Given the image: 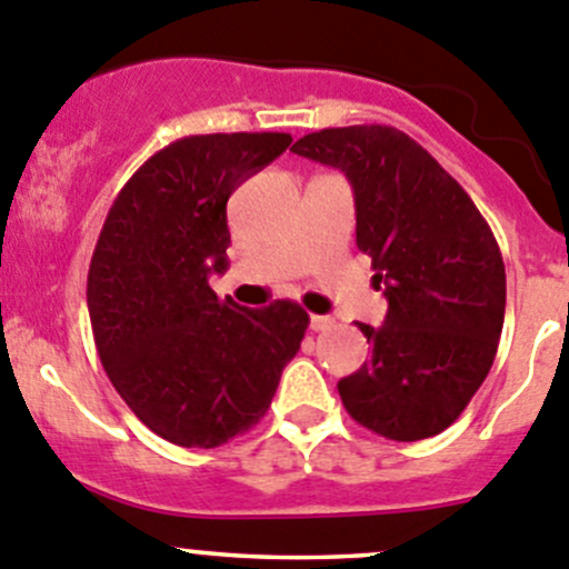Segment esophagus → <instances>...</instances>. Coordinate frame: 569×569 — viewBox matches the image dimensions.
<instances>
[{"label": "esophagus", "mask_w": 569, "mask_h": 569, "mask_svg": "<svg viewBox=\"0 0 569 569\" xmlns=\"http://www.w3.org/2000/svg\"><path fill=\"white\" fill-rule=\"evenodd\" d=\"M336 325V319L333 317H322V313H313L311 317V330H328V328H333Z\"/></svg>", "instance_id": "34e87169"}]
</instances>
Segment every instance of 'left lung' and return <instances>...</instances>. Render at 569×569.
I'll return each mask as SVG.
<instances>
[{"mask_svg": "<svg viewBox=\"0 0 569 569\" xmlns=\"http://www.w3.org/2000/svg\"><path fill=\"white\" fill-rule=\"evenodd\" d=\"M291 152L347 174L356 244L389 300L380 328L358 325L372 356L339 380L347 413L395 442L437 437L481 389L503 330L506 267L487 219L397 127H328Z\"/></svg>", "mask_w": 569, "mask_h": 569, "instance_id": "left-lung-1", "label": "left lung"}]
</instances>
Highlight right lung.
Segmentation results:
<instances>
[{
    "instance_id": "obj_1",
    "label": "right lung",
    "mask_w": 569,
    "mask_h": 569,
    "mask_svg": "<svg viewBox=\"0 0 569 569\" xmlns=\"http://www.w3.org/2000/svg\"><path fill=\"white\" fill-rule=\"evenodd\" d=\"M289 132L178 138L110 206L88 267L99 361L152 433L219 448L267 413L308 313L291 300L241 308L208 286L228 269V200L283 156Z\"/></svg>"
}]
</instances>
